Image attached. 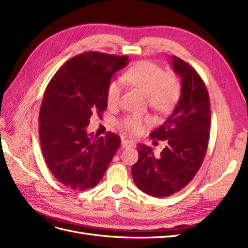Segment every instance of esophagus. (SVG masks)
Instances as JSON below:
<instances>
[{
    "label": "esophagus",
    "mask_w": 248,
    "mask_h": 248,
    "mask_svg": "<svg viewBox=\"0 0 248 248\" xmlns=\"http://www.w3.org/2000/svg\"><path fill=\"white\" fill-rule=\"evenodd\" d=\"M122 147L127 148V147H133L134 146V141L131 140H122Z\"/></svg>",
    "instance_id": "esophagus-1"
}]
</instances>
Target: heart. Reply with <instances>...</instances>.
I'll return each mask as SVG.
<instances>
[{"label":"heart","mask_w":248,"mask_h":248,"mask_svg":"<svg viewBox=\"0 0 248 248\" xmlns=\"http://www.w3.org/2000/svg\"><path fill=\"white\" fill-rule=\"evenodd\" d=\"M122 79L147 95L150 106L158 111H169L180 96V81L171 72H164L160 66L149 61L134 64L127 70ZM122 94V84L111 80L107 89V103L109 108L118 106ZM151 120L139 115H128L119 122L120 128L127 133L140 134Z\"/></svg>","instance_id":"heart-1"}]
</instances>
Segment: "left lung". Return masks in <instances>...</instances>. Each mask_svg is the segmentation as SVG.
<instances>
[{
  "label": "left lung",
  "mask_w": 248,
  "mask_h": 248,
  "mask_svg": "<svg viewBox=\"0 0 248 248\" xmlns=\"http://www.w3.org/2000/svg\"><path fill=\"white\" fill-rule=\"evenodd\" d=\"M181 78L177 107L150 137L167 140L159 156L151 147L138 145L139 160L132 166L133 181L145 193L156 198L171 196L188 184L200 170L208 148L211 109L208 90L196 69L180 58L170 57Z\"/></svg>",
  "instance_id": "left-lung-1"
}]
</instances>
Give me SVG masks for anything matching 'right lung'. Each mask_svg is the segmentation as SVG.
Returning a JSON list of instances; mask_svg holds the SVG:
<instances>
[{"label":"right lung","mask_w":248,"mask_h":248,"mask_svg":"<svg viewBox=\"0 0 248 248\" xmlns=\"http://www.w3.org/2000/svg\"><path fill=\"white\" fill-rule=\"evenodd\" d=\"M127 64L124 56L87 51L65 62L48 82L39 112L40 145L52 176L68 188H93L120 148L116 133L94 138L87 126L107 109L112 74Z\"/></svg>","instance_id":"add662e5"}]
</instances>
